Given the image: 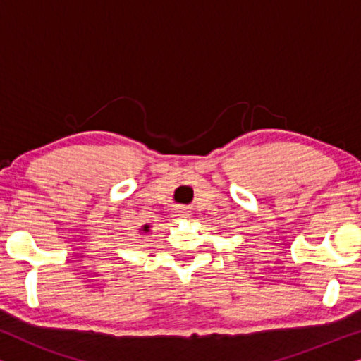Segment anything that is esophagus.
Instances as JSON below:
<instances>
[{
    "instance_id": "obj_1",
    "label": "esophagus",
    "mask_w": 361,
    "mask_h": 361,
    "mask_svg": "<svg viewBox=\"0 0 361 361\" xmlns=\"http://www.w3.org/2000/svg\"><path fill=\"white\" fill-rule=\"evenodd\" d=\"M174 216H176V219H180V220H189V219H192V212L187 210V209H176Z\"/></svg>"
}]
</instances>
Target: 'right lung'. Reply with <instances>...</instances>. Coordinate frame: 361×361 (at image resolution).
I'll return each instance as SVG.
<instances>
[{
	"mask_svg": "<svg viewBox=\"0 0 361 361\" xmlns=\"http://www.w3.org/2000/svg\"><path fill=\"white\" fill-rule=\"evenodd\" d=\"M149 228H151V225H142L141 228H140V233H147V231H149Z\"/></svg>",
	"mask_w": 361,
	"mask_h": 361,
	"instance_id": "obj_1",
	"label": "right lung"
}]
</instances>
